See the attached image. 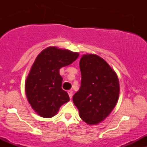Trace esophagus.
Wrapping results in <instances>:
<instances>
[{"label":"esophagus","mask_w":147,"mask_h":147,"mask_svg":"<svg viewBox=\"0 0 147 147\" xmlns=\"http://www.w3.org/2000/svg\"><path fill=\"white\" fill-rule=\"evenodd\" d=\"M67 92H68V94H69V98L71 99V98H72V94H72V93H73V92H72V90H68Z\"/></svg>","instance_id":"34e87169"}]
</instances>
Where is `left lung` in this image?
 <instances>
[{
	"instance_id": "8db88e82",
	"label": "left lung",
	"mask_w": 147,
	"mask_h": 147,
	"mask_svg": "<svg viewBox=\"0 0 147 147\" xmlns=\"http://www.w3.org/2000/svg\"><path fill=\"white\" fill-rule=\"evenodd\" d=\"M80 68L81 87L74 94L73 103L84 122L97 124L116 106L119 94V79L115 71L97 55H83Z\"/></svg>"
}]
</instances>
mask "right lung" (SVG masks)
I'll use <instances>...</instances> for the list:
<instances>
[{
  "mask_svg": "<svg viewBox=\"0 0 147 147\" xmlns=\"http://www.w3.org/2000/svg\"><path fill=\"white\" fill-rule=\"evenodd\" d=\"M79 53L57 47L44 49L35 60L25 83L26 97L39 116L50 118L57 115L60 107L69 101L62 89L60 68L72 64Z\"/></svg>",
  "mask_w": 147,
  "mask_h": 147,
  "instance_id": "obj_1",
  "label": "right lung"
}]
</instances>
